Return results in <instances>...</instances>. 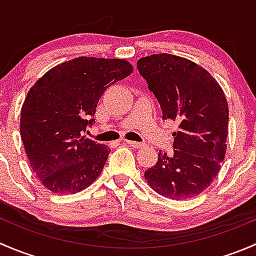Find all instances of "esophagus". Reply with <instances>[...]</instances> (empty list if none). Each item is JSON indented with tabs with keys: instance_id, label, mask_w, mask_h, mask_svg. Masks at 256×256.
Returning a JSON list of instances; mask_svg holds the SVG:
<instances>
[{
	"instance_id": "esophagus-1",
	"label": "esophagus",
	"mask_w": 256,
	"mask_h": 256,
	"mask_svg": "<svg viewBox=\"0 0 256 256\" xmlns=\"http://www.w3.org/2000/svg\"><path fill=\"white\" fill-rule=\"evenodd\" d=\"M126 144H128V146L134 147V148H140V147L144 146L142 142H136V141H126Z\"/></svg>"
}]
</instances>
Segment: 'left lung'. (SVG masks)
<instances>
[{
    "instance_id": "8db88e82",
    "label": "left lung",
    "mask_w": 256,
    "mask_h": 256,
    "mask_svg": "<svg viewBox=\"0 0 256 256\" xmlns=\"http://www.w3.org/2000/svg\"><path fill=\"white\" fill-rule=\"evenodd\" d=\"M138 69L158 100L162 118L178 124L174 154L160 150L144 180L164 197H196L210 186L226 156L229 110L223 89L204 68L172 54L138 59Z\"/></svg>"
}]
</instances>
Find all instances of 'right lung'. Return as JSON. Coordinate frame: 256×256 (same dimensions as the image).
Here are the masks:
<instances>
[{"instance_id":"obj_1","label":"right lung","mask_w":256,"mask_h":256,"mask_svg":"<svg viewBox=\"0 0 256 256\" xmlns=\"http://www.w3.org/2000/svg\"><path fill=\"white\" fill-rule=\"evenodd\" d=\"M125 59L79 56L48 70L28 92L20 131L36 176L53 193L80 192L100 176L110 148L85 138L105 90L132 73Z\"/></svg>"}]
</instances>
